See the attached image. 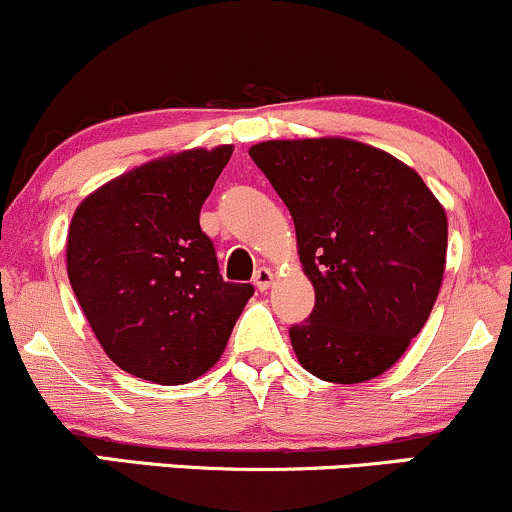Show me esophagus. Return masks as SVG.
I'll use <instances>...</instances> for the list:
<instances>
[{"instance_id":"34e87169","label":"esophagus","mask_w":512,"mask_h":512,"mask_svg":"<svg viewBox=\"0 0 512 512\" xmlns=\"http://www.w3.org/2000/svg\"><path fill=\"white\" fill-rule=\"evenodd\" d=\"M254 285L261 292L268 290V287L273 285V271H271V268H258V271L254 273Z\"/></svg>"}]
</instances>
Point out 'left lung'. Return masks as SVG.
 <instances>
[{
  "instance_id": "obj_1",
  "label": "left lung",
  "mask_w": 512,
  "mask_h": 512,
  "mask_svg": "<svg viewBox=\"0 0 512 512\" xmlns=\"http://www.w3.org/2000/svg\"><path fill=\"white\" fill-rule=\"evenodd\" d=\"M295 222L314 312L290 329L297 360L324 382L382 375L426 326L447 256V215L421 176L348 137L249 149Z\"/></svg>"
}]
</instances>
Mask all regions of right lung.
Returning <instances> with one entry per match:
<instances>
[{"mask_svg":"<svg viewBox=\"0 0 512 512\" xmlns=\"http://www.w3.org/2000/svg\"><path fill=\"white\" fill-rule=\"evenodd\" d=\"M232 145L183 149L103 183L74 210L67 275L120 370L157 384L198 380L225 353L254 287L225 283L200 208Z\"/></svg>","mask_w":512,"mask_h":512,"instance_id":"obj_1","label":"right lung"}]
</instances>
